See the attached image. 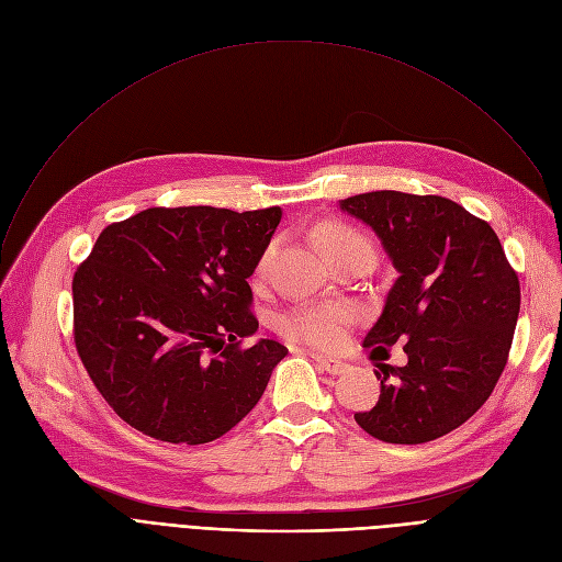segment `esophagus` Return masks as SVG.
Wrapping results in <instances>:
<instances>
[{"label": "esophagus", "mask_w": 562, "mask_h": 562, "mask_svg": "<svg viewBox=\"0 0 562 562\" xmlns=\"http://www.w3.org/2000/svg\"><path fill=\"white\" fill-rule=\"evenodd\" d=\"M312 358H314V362H316V367H318L321 371H326V373H330V375H339V373H344V371L348 369V364L341 362V360L321 358V356H312Z\"/></svg>", "instance_id": "obj_1"}]
</instances>
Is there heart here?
Listing matches in <instances>:
<instances>
[{
  "label": "heart",
  "mask_w": 562,
  "mask_h": 562,
  "mask_svg": "<svg viewBox=\"0 0 562 562\" xmlns=\"http://www.w3.org/2000/svg\"><path fill=\"white\" fill-rule=\"evenodd\" d=\"M316 239L328 257L362 246L371 248L367 236L337 223L321 225L316 232ZM266 261H269V252L263 255L259 269H263ZM348 316V310L341 305H299L280 314L278 330L284 337L307 346L337 348L344 341V328Z\"/></svg>",
  "instance_id": "1"
}]
</instances>
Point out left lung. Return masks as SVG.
Returning a JSON list of instances; mask_svg holds the SVG:
<instances>
[{"instance_id": "1", "label": "left lung", "mask_w": 562, "mask_h": 562, "mask_svg": "<svg viewBox=\"0 0 562 562\" xmlns=\"http://www.w3.org/2000/svg\"><path fill=\"white\" fill-rule=\"evenodd\" d=\"M339 206L378 234L398 271L364 348L405 341L407 356L403 367L375 362L380 398L356 422L390 445H424L474 417L504 373L517 273L494 229L449 198L371 191Z\"/></svg>"}]
</instances>
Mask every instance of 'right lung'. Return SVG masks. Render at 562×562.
Instances as JSON below:
<instances>
[{"label":"right lung","instance_id":"obj_1","mask_svg":"<svg viewBox=\"0 0 562 562\" xmlns=\"http://www.w3.org/2000/svg\"><path fill=\"white\" fill-rule=\"evenodd\" d=\"M280 206H153L102 229L72 280L75 346L93 385L132 428L206 445L239 424L286 356L257 333L248 278Z\"/></svg>","mask_w":562,"mask_h":562}]
</instances>
